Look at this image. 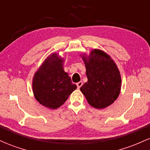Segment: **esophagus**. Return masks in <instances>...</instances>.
<instances>
[{"label": "esophagus", "instance_id": "1", "mask_svg": "<svg viewBox=\"0 0 150 150\" xmlns=\"http://www.w3.org/2000/svg\"><path fill=\"white\" fill-rule=\"evenodd\" d=\"M82 85V81H80V82H77V88H78V89H80V87Z\"/></svg>", "mask_w": 150, "mask_h": 150}]
</instances>
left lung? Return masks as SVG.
<instances>
[{
  "label": "left lung",
  "instance_id": "8db88e82",
  "mask_svg": "<svg viewBox=\"0 0 150 150\" xmlns=\"http://www.w3.org/2000/svg\"><path fill=\"white\" fill-rule=\"evenodd\" d=\"M86 68L87 82L80 87L87 101L101 109L112 104L121 88V77L115 62L106 53L94 49L89 56H82Z\"/></svg>",
  "mask_w": 150,
  "mask_h": 150
}]
</instances>
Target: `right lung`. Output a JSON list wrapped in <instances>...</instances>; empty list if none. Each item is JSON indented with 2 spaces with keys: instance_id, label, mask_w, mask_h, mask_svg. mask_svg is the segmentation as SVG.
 <instances>
[{
  "instance_id": "obj_1",
  "label": "right lung",
  "mask_w": 150,
  "mask_h": 150,
  "mask_svg": "<svg viewBox=\"0 0 150 150\" xmlns=\"http://www.w3.org/2000/svg\"><path fill=\"white\" fill-rule=\"evenodd\" d=\"M63 58L52 53L34 74L32 89L39 103L51 109L63 105L77 88L68 74L63 70Z\"/></svg>"
}]
</instances>
